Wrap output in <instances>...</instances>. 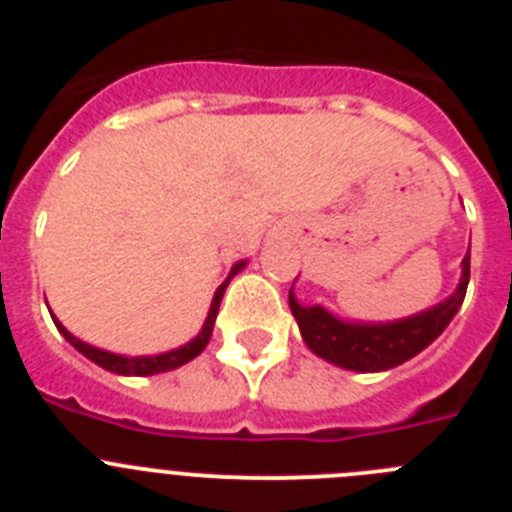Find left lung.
<instances>
[{
  "mask_svg": "<svg viewBox=\"0 0 512 512\" xmlns=\"http://www.w3.org/2000/svg\"><path fill=\"white\" fill-rule=\"evenodd\" d=\"M469 284V253L461 261L459 289L441 305L413 315L408 320L384 325H351L333 318L320 305L305 307L289 289V307L310 351L330 364L354 369V372H384L402 361L413 359L428 343L436 341L443 328L459 312Z\"/></svg>",
  "mask_w": 512,
  "mask_h": 512,
  "instance_id": "obj_1",
  "label": "left lung"
}]
</instances>
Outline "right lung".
Listing matches in <instances>:
<instances>
[{
	"mask_svg": "<svg viewBox=\"0 0 512 512\" xmlns=\"http://www.w3.org/2000/svg\"><path fill=\"white\" fill-rule=\"evenodd\" d=\"M246 266V261H241V264H235L233 271H230V277L225 279L220 287H217L215 292V300H212V307H210V315H207L205 325H202L200 336L194 338L192 343H187V346L182 348H174V351H169V354H158V356H133V359H128V356H117V354H110V351H102V348H94L89 346V343L79 341L76 336H71L69 330L63 328L61 323H58L56 318H53V323H56V328L61 330L63 338L71 343V346L76 348V351H81V354L87 356V359H92L94 364H99L102 369H107V372H115V374H128V377H148V374H161V372H171V369H176V366L187 364V361H192L194 356H200L202 351H205L207 341H210L212 336V325H215V318H217V310H220V300H223L225 295V287H228L230 279L238 274V271Z\"/></svg>",
	"mask_w": 512,
	"mask_h": 512,
	"instance_id": "right-lung-1",
	"label": "right lung"
}]
</instances>
